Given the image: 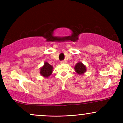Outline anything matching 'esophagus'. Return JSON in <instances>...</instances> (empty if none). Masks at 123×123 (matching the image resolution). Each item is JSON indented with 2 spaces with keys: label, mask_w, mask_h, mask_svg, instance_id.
I'll return each instance as SVG.
<instances>
[{
  "label": "esophagus",
  "mask_w": 123,
  "mask_h": 123,
  "mask_svg": "<svg viewBox=\"0 0 123 123\" xmlns=\"http://www.w3.org/2000/svg\"><path fill=\"white\" fill-rule=\"evenodd\" d=\"M66 62V61L65 60H62V61H61V63H65Z\"/></svg>",
  "instance_id": "34e87169"
}]
</instances>
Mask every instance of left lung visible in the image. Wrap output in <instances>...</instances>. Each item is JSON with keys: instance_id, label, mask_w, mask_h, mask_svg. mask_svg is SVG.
Returning <instances> with one entry per match:
<instances>
[{"instance_id": "8db88e82", "label": "left lung", "mask_w": 123, "mask_h": 123, "mask_svg": "<svg viewBox=\"0 0 123 123\" xmlns=\"http://www.w3.org/2000/svg\"><path fill=\"white\" fill-rule=\"evenodd\" d=\"M74 69L78 74H82L86 71V67L81 62H79L74 66Z\"/></svg>"}]
</instances>
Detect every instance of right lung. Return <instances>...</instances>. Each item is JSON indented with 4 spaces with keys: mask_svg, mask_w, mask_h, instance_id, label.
I'll return each mask as SVG.
<instances>
[{
    "mask_svg": "<svg viewBox=\"0 0 123 123\" xmlns=\"http://www.w3.org/2000/svg\"><path fill=\"white\" fill-rule=\"evenodd\" d=\"M53 72V66L49 63L45 62L44 66L40 69V74L45 77H47Z\"/></svg>",
    "mask_w": 123,
    "mask_h": 123,
    "instance_id": "obj_1",
    "label": "right lung"
}]
</instances>
